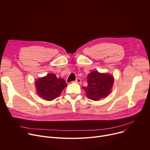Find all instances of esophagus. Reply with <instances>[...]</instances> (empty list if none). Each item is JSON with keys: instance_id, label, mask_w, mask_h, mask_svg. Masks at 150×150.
<instances>
[{"instance_id": "1", "label": "esophagus", "mask_w": 150, "mask_h": 150, "mask_svg": "<svg viewBox=\"0 0 150 150\" xmlns=\"http://www.w3.org/2000/svg\"><path fill=\"white\" fill-rule=\"evenodd\" d=\"M76 82L78 83H81V79L80 78H77L76 80Z\"/></svg>"}]
</instances>
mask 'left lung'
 <instances>
[{"mask_svg": "<svg viewBox=\"0 0 150 150\" xmlns=\"http://www.w3.org/2000/svg\"><path fill=\"white\" fill-rule=\"evenodd\" d=\"M88 86H83L88 98L98 101L107 96L111 92L114 78L108 74H101L98 71H92L88 74Z\"/></svg>", "mask_w": 150, "mask_h": 150, "instance_id": "left-lung-1", "label": "left lung"}]
</instances>
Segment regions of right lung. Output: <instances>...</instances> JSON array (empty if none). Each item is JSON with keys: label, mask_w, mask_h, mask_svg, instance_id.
<instances>
[{"label": "right lung", "mask_w": 150, "mask_h": 150, "mask_svg": "<svg viewBox=\"0 0 150 150\" xmlns=\"http://www.w3.org/2000/svg\"><path fill=\"white\" fill-rule=\"evenodd\" d=\"M67 86L64 79H57L54 74H47L36 81L38 95L47 101H52L60 95Z\"/></svg>", "instance_id": "1"}]
</instances>
